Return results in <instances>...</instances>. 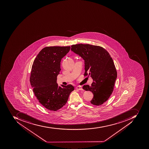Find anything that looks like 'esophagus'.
I'll return each instance as SVG.
<instances>
[{"mask_svg": "<svg viewBox=\"0 0 149 149\" xmlns=\"http://www.w3.org/2000/svg\"><path fill=\"white\" fill-rule=\"evenodd\" d=\"M76 89H77V90H83V89L81 88L80 86H77V87H76Z\"/></svg>", "mask_w": 149, "mask_h": 149, "instance_id": "esophagus-1", "label": "esophagus"}]
</instances>
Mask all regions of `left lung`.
I'll return each mask as SVG.
<instances>
[{"label": "left lung", "instance_id": "1", "mask_svg": "<svg viewBox=\"0 0 149 149\" xmlns=\"http://www.w3.org/2000/svg\"><path fill=\"white\" fill-rule=\"evenodd\" d=\"M71 51L84 60V76L93 80L91 86L84 85L83 89L92 92V104L99 106L107 101L113 93L117 73L114 63L106 50L97 45H73Z\"/></svg>", "mask_w": 149, "mask_h": 149}]
</instances>
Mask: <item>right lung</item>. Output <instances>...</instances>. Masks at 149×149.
<instances>
[{"mask_svg":"<svg viewBox=\"0 0 149 149\" xmlns=\"http://www.w3.org/2000/svg\"><path fill=\"white\" fill-rule=\"evenodd\" d=\"M71 47H50L42 49L33 62L30 83L40 103L50 110L56 111L68 101L74 89L71 84L59 86L57 76L61 70V59Z\"/></svg>","mask_w":149,"mask_h":149,"instance_id":"add662e5","label":"right lung"}]
</instances>
